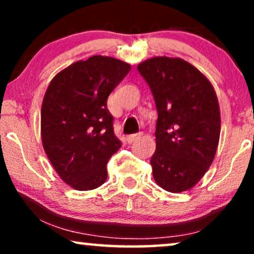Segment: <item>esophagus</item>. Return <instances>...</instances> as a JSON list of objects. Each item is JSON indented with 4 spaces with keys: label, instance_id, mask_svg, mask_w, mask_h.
Masks as SVG:
<instances>
[{
    "label": "esophagus",
    "instance_id": "esophagus-1",
    "mask_svg": "<svg viewBox=\"0 0 254 254\" xmlns=\"http://www.w3.org/2000/svg\"><path fill=\"white\" fill-rule=\"evenodd\" d=\"M142 133H138V134H133V135H128L127 136V142L128 143H133L134 141H136L137 138L141 137Z\"/></svg>",
    "mask_w": 254,
    "mask_h": 254
}]
</instances>
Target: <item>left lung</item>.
Masks as SVG:
<instances>
[{
	"label": "left lung",
	"mask_w": 254,
	"mask_h": 254,
	"mask_svg": "<svg viewBox=\"0 0 254 254\" xmlns=\"http://www.w3.org/2000/svg\"><path fill=\"white\" fill-rule=\"evenodd\" d=\"M137 69L158 112L152 176L163 190L185 192L199 183L216 155L221 133L216 92L199 69L180 58L155 57Z\"/></svg>",
	"instance_id": "obj_1"
}]
</instances>
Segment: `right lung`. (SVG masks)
<instances>
[{"instance_id":"1","label":"right lung","mask_w":254,"mask_h":254,"mask_svg":"<svg viewBox=\"0 0 254 254\" xmlns=\"http://www.w3.org/2000/svg\"><path fill=\"white\" fill-rule=\"evenodd\" d=\"M130 70L118 59L93 55L58 72L41 105V141L52 165L71 189L106 182V164L121 142L113 131L107 97Z\"/></svg>"}]
</instances>
